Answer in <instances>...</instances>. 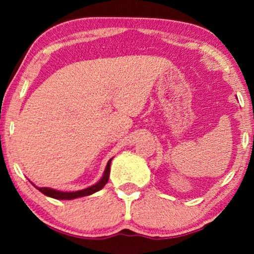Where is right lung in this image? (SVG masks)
Segmentation results:
<instances>
[{
	"instance_id": "1",
	"label": "right lung",
	"mask_w": 254,
	"mask_h": 254,
	"mask_svg": "<svg viewBox=\"0 0 254 254\" xmlns=\"http://www.w3.org/2000/svg\"><path fill=\"white\" fill-rule=\"evenodd\" d=\"M111 162H112V158L107 162L105 171H104L102 178L99 179L98 183H96L95 185L89 186V187H86V189L81 190H75V192H62V190L50 189V187H38L34 185L33 183H31V184H32V185L36 187L37 190H39L41 193L45 194V195L53 197V199H57V200H72V199H76V197L88 196V195H91V194H93V193L98 192V190H102L103 187L106 185L107 180H109V177H110Z\"/></svg>"
}]
</instances>
